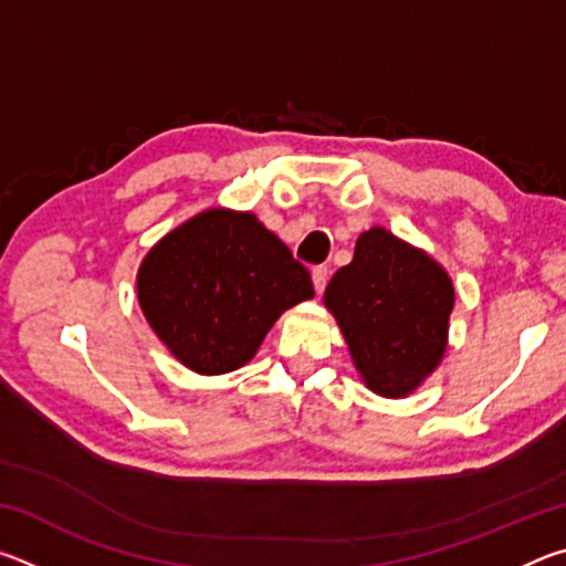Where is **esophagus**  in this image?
Masks as SVG:
<instances>
[{
    "label": "esophagus",
    "mask_w": 566,
    "mask_h": 566,
    "mask_svg": "<svg viewBox=\"0 0 566 566\" xmlns=\"http://www.w3.org/2000/svg\"><path fill=\"white\" fill-rule=\"evenodd\" d=\"M327 280H329L327 266H314V270H312V282H314V290H317V294L324 292V286H327Z\"/></svg>",
    "instance_id": "1"
}]
</instances>
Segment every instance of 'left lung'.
Here are the masks:
<instances>
[{
	"label": "left lung",
	"instance_id": "left-lung-1",
	"mask_svg": "<svg viewBox=\"0 0 566 566\" xmlns=\"http://www.w3.org/2000/svg\"><path fill=\"white\" fill-rule=\"evenodd\" d=\"M324 304L367 387L405 397L442 361L454 286L424 252L375 227L332 276Z\"/></svg>",
	"mask_w": 566,
	"mask_h": 566
}]
</instances>
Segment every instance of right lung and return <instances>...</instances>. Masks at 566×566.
<instances>
[{"instance_id":"right-lung-1","label":"right lung","mask_w":566,"mask_h":566,"mask_svg":"<svg viewBox=\"0 0 566 566\" xmlns=\"http://www.w3.org/2000/svg\"><path fill=\"white\" fill-rule=\"evenodd\" d=\"M137 292L149 327L181 364L224 375L252 359L280 314L314 286L254 214L209 209L151 247Z\"/></svg>"}]
</instances>
